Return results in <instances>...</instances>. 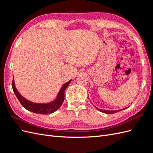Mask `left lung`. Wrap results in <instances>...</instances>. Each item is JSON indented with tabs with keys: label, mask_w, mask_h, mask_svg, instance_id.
Segmentation results:
<instances>
[{
	"label": "left lung",
	"mask_w": 153,
	"mask_h": 153,
	"mask_svg": "<svg viewBox=\"0 0 153 153\" xmlns=\"http://www.w3.org/2000/svg\"><path fill=\"white\" fill-rule=\"evenodd\" d=\"M125 109V108H124ZM97 110H98L99 111L101 112H103V113H106V114H114L117 112H119V110H116V111H111V110H101V109H98L97 108ZM124 110V109H123Z\"/></svg>",
	"instance_id": "8db88e82"
}]
</instances>
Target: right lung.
Instances as JSON below:
<instances>
[{"instance_id": "obj_1", "label": "right lung", "mask_w": 153, "mask_h": 153, "mask_svg": "<svg viewBox=\"0 0 153 153\" xmlns=\"http://www.w3.org/2000/svg\"><path fill=\"white\" fill-rule=\"evenodd\" d=\"M71 80H69V82H68L66 84H64L63 85L61 90H60L57 98L55 99V100H54L53 102L45 104L33 103L24 98L16 90L15 85L14 79H13L12 82V87L13 92H15L16 98L19 100L22 105L24 106L25 109L30 111V112H34L36 114H48L55 112L57 109L61 107V106L63 103V101L64 100V91H65L66 89L69 85Z\"/></svg>"}]
</instances>
